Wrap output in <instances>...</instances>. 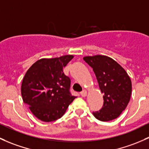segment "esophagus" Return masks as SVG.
Masks as SVG:
<instances>
[{
    "label": "esophagus",
    "instance_id": "1",
    "mask_svg": "<svg viewBox=\"0 0 149 149\" xmlns=\"http://www.w3.org/2000/svg\"><path fill=\"white\" fill-rule=\"evenodd\" d=\"M81 95L82 97H86L87 95V91L86 90H83L81 92Z\"/></svg>",
    "mask_w": 149,
    "mask_h": 149
}]
</instances>
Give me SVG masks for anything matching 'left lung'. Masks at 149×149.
Instances as JSON below:
<instances>
[{
    "mask_svg": "<svg viewBox=\"0 0 149 149\" xmlns=\"http://www.w3.org/2000/svg\"><path fill=\"white\" fill-rule=\"evenodd\" d=\"M84 60L93 68L103 93V107L93 112V116L101 121L118 118L131 98L132 85L128 73L121 65L108 56H86Z\"/></svg>",
    "mask_w": 149,
    "mask_h": 149,
    "instance_id": "8db88e82",
    "label": "left lung"
}]
</instances>
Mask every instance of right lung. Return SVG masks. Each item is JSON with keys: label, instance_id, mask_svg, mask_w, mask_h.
I'll return each instance as SVG.
<instances>
[{"label": "right lung", "instance_id": "add662e5", "mask_svg": "<svg viewBox=\"0 0 149 149\" xmlns=\"http://www.w3.org/2000/svg\"><path fill=\"white\" fill-rule=\"evenodd\" d=\"M73 58L72 55H66L40 59L31 65L23 78V102L42 121L51 122L61 118L76 98L70 94V79L63 70Z\"/></svg>", "mask_w": 149, "mask_h": 149}]
</instances>
